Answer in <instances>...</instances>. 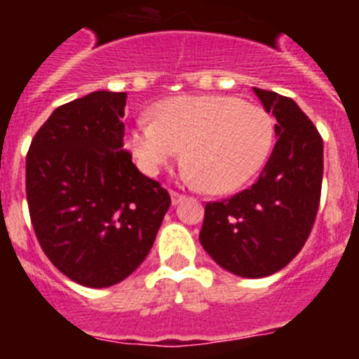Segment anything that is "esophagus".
I'll list each match as a JSON object with an SVG mask.
<instances>
[{
    "mask_svg": "<svg viewBox=\"0 0 359 359\" xmlns=\"http://www.w3.org/2000/svg\"><path fill=\"white\" fill-rule=\"evenodd\" d=\"M170 198H172V205H177V203H182L185 199V194L177 192V190H170Z\"/></svg>",
    "mask_w": 359,
    "mask_h": 359,
    "instance_id": "esophagus-1",
    "label": "esophagus"
}]
</instances>
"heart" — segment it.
<instances>
[{"label": "heart", "mask_w": 359, "mask_h": 359, "mask_svg": "<svg viewBox=\"0 0 359 359\" xmlns=\"http://www.w3.org/2000/svg\"><path fill=\"white\" fill-rule=\"evenodd\" d=\"M151 120L128 131V149L147 174L183 160L207 192H231L261 169L273 144V122L262 107L228 95H182L160 100Z\"/></svg>", "instance_id": "1"}]
</instances>
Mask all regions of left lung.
I'll use <instances>...</instances> for the list:
<instances>
[{"label":"left lung","mask_w":359,"mask_h":359,"mask_svg":"<svg viewBox=\"0 0 359 359\" xmlns=\"http://www.w3.org/2000/svg\"><path fill=\"white\" fill-rule=\"evenodd\" d=\"M277 123V142L259 180L231 198L208 201L199 241L221 268L246 278L290 264L315 224L322 194L323 142L294 100L255 88Z\"/></svg>","instance_id":"obj_1"}]
</instances>
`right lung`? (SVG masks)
Returning a JSON list of instances; mask_svg holds the SVG:
<instances>
[{
    "label": "right lung",
    "mask_w": 359,
    "mask_h": 359,
    "mask_svg": "<svg viewBox=\"0 0 359 359\" xmlns=\"http://www.w3.org/2000/svg\"><path fill=\"white\" fill-rule=\"evenodd\" d=\"M126 93L57 107L27 154V201L44 255L88 287L118 284L144 262L170 196L123 149Z\"/></svg>",
    "instance_id": "right-lung-1"
}]
</instances>
